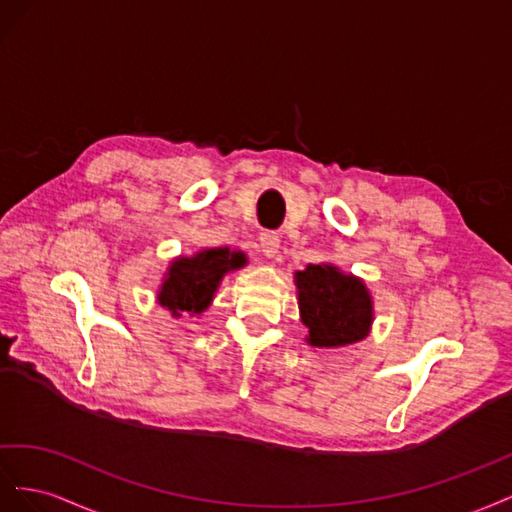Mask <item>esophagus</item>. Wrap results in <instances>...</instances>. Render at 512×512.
I'll return each mask as SVG.
<instances>
[{"label":"esophagus","instance_id":"esophagus-1","mask_svg":"<svg viewBox=\"0 0 512 512\" xmlns=\"http://www.w3.org/2000/svg\"><path fill=\"white\" fill-rule=\"evenodd\" d=\"M279 236L274 231H261L259 233V251L261 255H266L268 259H274L276 253H279Z\"/></svg>","mask_w":512,"mask_h":512}]
</instances>
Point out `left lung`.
I'll use <instances>...</instances> for the list:
<instances>
[{"instance_id": "left-lung-1", "label": "left lung", "mask_w": 512, "mask_h": 512, "mask_svg": "<svg viewBox=\"0 0 512 512\" xmlns=\"http://www.w3.org/2000/svg\"><path fill=\"white\" fill-rule=\"evenodd\" d=\"M306 343L313 347H345L367 337L373 324V300L358 276L332 264H309L296 272Z\"/></svg>"}]
</instances>
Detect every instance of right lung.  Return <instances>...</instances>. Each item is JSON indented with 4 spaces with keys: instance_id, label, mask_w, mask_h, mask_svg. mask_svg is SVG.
<instances>
[{
    "instance_id": "1",
    "label": "right lung",
    "mask_w": 512,
    "mask_h": 512,
    "mask_svg": "<svg viewBox=\"0 0 512 512\" xmlns=\"http://www.w3.org/2000/svg\"><path fill=\"white\" fill-rule=\"evenodd\" d=\"M244 264L246 255L229 248H203L193 257L173 259L158 289V304L173 317L199 315L210 306L223 276Z\"/></svg>"
}]
</instances>
